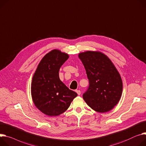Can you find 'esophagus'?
<instances>
[{"mask_svg": "<svg viewBox=\"0 0 146 146\" xmlns=\"http://www.w3.org/2000/svg\"><path fill=\"white\" fill-rule=\"evenodd\" d=\"M75 92L77 93V94L78 95H80V94H81V91H80V90H75Z\"/></svg>", "mask_w": 146, "mask_h": 146, "instance_id": "34e87169", "label": "esophagus"}]
</instances>
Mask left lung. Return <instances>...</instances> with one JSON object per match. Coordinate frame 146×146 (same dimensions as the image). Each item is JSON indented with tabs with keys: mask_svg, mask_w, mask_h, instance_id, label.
Masks as SVG:
<instances>
[{
	"mask_svg": "<svg viewBox=\"0 0 146 146\" xmlns=\"http://www.w3.org/2000/svg\"><path fill=\"white\" fill-rule=\"evenodd\" d=\"M86 70L89 85L83 94L87 105L105 113L117 105L122 94L121 76L107 56L99 51H88L78 55Z\"/></svg>",
	"mask_w": 146,
	"mask_h": 146,
	"instance_id": "1",
	"label": "left lung"
}]
</instances>
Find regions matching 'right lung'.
I'll return each mask as SVG.
<instances>
[{
    "instance_id": "obj_1",
    "label": "right lung",
    "mask_w": 146,
    "mask_h": 146,
    "mask_svg": "<svg viewBox=\"0 0 146 146\" xmlns=\"http://www.w3.org/2000/svg\"><path fill=\"white\" fill-rule=\"evenodd\" d=\"M68 58V54L58 50L51 51L42 58L33 76V101L45 115L56 116L62 114L77 96L59 77L60 67Z\"/></svg>"
}]
</instances>
